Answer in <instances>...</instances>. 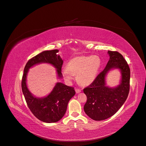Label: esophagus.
<instances>
[{
  "mask_svg": "<svg viewBox=\"0 0 146 146\" xmlns=\"http://www.w3.org/2000/svg\"><path fill=\"white\" fill-rule=\"evenodd\" d=\"M75 90H76V92L77 93V94H79V93H80V92H81V90L79 89H76Z\"/></svg>",
  "mask_w": 146,
  "mask_h": 146,
  "instance_id": "obj_1",
  "label": "esophagus"
}]
</instances>
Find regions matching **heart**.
<instances>
[{
    "label": "heart",
    "mask_w": 146,
    "mask_h": 146,
    "mask_svg": "<svg viewBox=\"0 0 146 146\" xmlns=\"http://www.w3.org/2000/svg\"><path fill=\"white\" fill-rule=\"evenodd\" d=\"M101 66V60L98 56H78L69 61L68 66H63L61 73L68 82L73 80L77 75L80 83L89 85L95 80Z\"/></svg>",
    "instance_id": "obj_1"
}]
</instances>
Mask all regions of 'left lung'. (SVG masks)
I'll use <instances>...</instances> for the list:
<instances>
[{"mask_svg":"<svg viewBox=\"0 0 146 146\" xmlns=\"http://www.w3.org/2000/svg\"><path fill=\"white\" fill-rule=\"evenodd\" d=\"M110 60L104 70L89 86L83 89L87 96L84 111L95 121L108 118L115 113L124 104L129 90L130 69L126 60L117 51H108ZM119 69L121 73L120 84L117 87L106 86L105 77L111 70Z\"/></svg>","mask_w":146,"mask_h":146,"instance_id":"left-lung-1","label":"left lung"}]
</instances>
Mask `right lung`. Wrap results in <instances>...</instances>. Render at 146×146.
<instances>
[{
  "mask_svg": "<svg viewBox=\"0 0 146 146\" xmlns=\"http://www.w3.org/2000/svg\"><path fill=\"white\" fill-rule=\"evenodd\" d=\"M58 50L44 51L29 60L26 64L22 79V90L30 111L38 119L48 123L60 120L66 112L69 101L75 95L74 88L57 82L51 93L44 98H36L28 89L27 76L29 69L42 63L52 64L57 69L58 78H62L61 67L63 61L57 53Z\"/></svg>",
  "mask_w": 146,
  "mask_h": 146,
  "instance_id": "obj_1",
  "label": "right lung"
}]
</instances>
